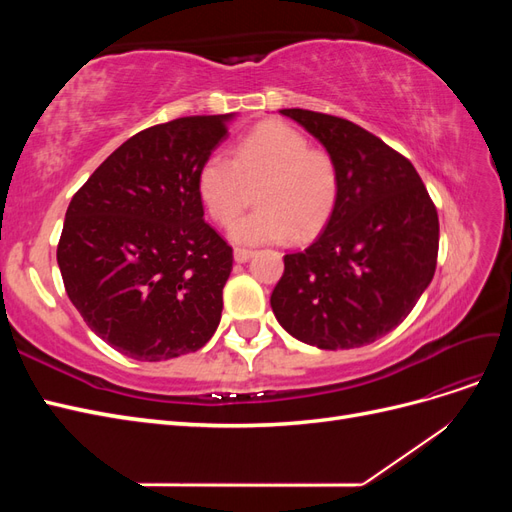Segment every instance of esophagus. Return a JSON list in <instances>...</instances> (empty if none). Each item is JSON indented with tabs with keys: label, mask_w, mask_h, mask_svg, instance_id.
<instances>
[{
	"label": "esophagus",
	"mask_w": 512,
	"mask_h": 512,
	"mask_svg": "<svg viewBox=\"0 0 512 512\" xmlns=\"http://www.w3.org/2000/svg\"><path fill=\"white\" fill-rule=\"evenodd\" d=\"M254 256L252 250H247V247H235V260L237 262H247Z\"/></svg>",
	"instance_id": "34e87169"
}]
</instances>
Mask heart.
<instances>
[{
    "instance_id": "b5f03b06",
    "label": "heart",
    "mask_w": 512,
    "mask_h": 512,
    "mask_svg": "<svg viewBox=\"0 0 512 512\" xmlns=\"http://www.w3.org/2000/svg\"><path fill=\"white\" fill-rule=\"evenodd\" d=\"M258 183L260 205L232 226L243 243L312 239L329 222L339 198V170L329 151L284 121H265L232 145L230 156L213 151L196 177L198 198L209 218L237 220Z\"/></svg>"
}]
</instances>
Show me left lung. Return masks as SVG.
<instances>
[{"label": "left lung", "mask_w": 512, "mask_h": 512, "mask_svg": "<svg viewBox=\"0 0 512 512\" xmlns=\"http://www.w3.org/2000/svg\"><path fill=\"white\" fill-rule=\"evenodd\" d=\"M280 113L327 147L339 170V198L320 237L284 256L273 314L309 346H367L404 322L433 280L436 205L412 162L376 134L305 108Z\"/></svg>", "instance_id": "8db88e82"}]
</instances>
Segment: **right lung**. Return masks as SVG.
Wrapping results in <instances>:
<instances>
[{"label":"right lung","mask_w":512,"mask_h":512,"mask_svg":"<svg viewBox=\"0 0 512 512\" xmlns=\"http://www.w3.org/2000/svg\"><path fill=\"white\" fill-rule=\"evenodd\" d=\"M230 115H194L134 134L70 200L57 262L72 305L136 361L203 348L222 318L232 247L205 222L196 177Z\"/></svg>","instance_id":"add662e5"}]
</instances>
